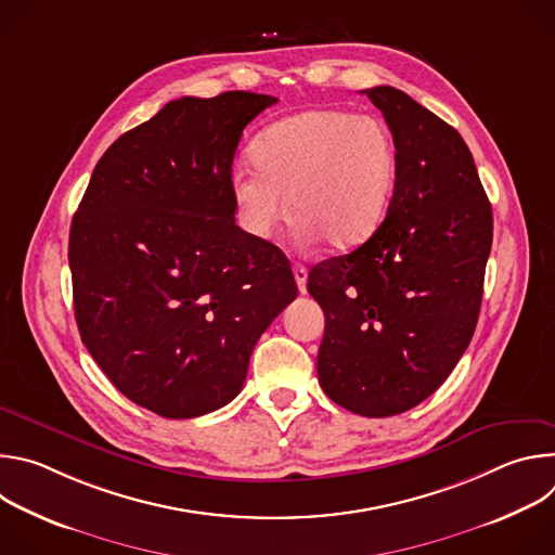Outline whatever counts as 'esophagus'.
I'll list each match as a JSON object with an SVG mask.
<instances>
[{
    "mask_svg": "<svg viewBox=\"0 0 555 555\" xmlns=\"http://www.w3.org/2000/svg\"><path fill=\"white\" fill-rule=\"evenodd\" d=\"M292 270H294V279H296L298 292L305 294V289H307V268L302 263H294Z\"/></svg>",
    "mask_w": 555,
    "mask_h": 555,
    "instance_id": "1",
    "label": "esophagus"
}]
</instances>
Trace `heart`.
<instances>
[{"instance_id":"obj_1","label":"heart","mask_w":555,"mask_h":555,"mask_svg":"<svg viewBox=\"0 0 555 555\" xmlns=\"http://www.w3.org/2000/svg\"><path fill=\"white\" fill-rule=\"evenodd\" d=\"M250 157L255 171H234L230 193L242 228L257 240L272 234L287 208L300 242L353 248L382 223L398 180L388 125L334 107L270 125Z\"/></svg>"}]
</instances>
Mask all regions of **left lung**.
Returning <instances> with one entry per match:
<instances>
[{"instance_id":"obj_1","label":"left lung","mask_w":555,"mask_h":555,"mask_svg":"<svg viewBox=\"0 0 555 555\" xmlns=\"http://www.w3.org/2000/svg\"><path fill=\"white\" fill-rule=\"evenodd\" d=\"M398 144L384 221L349 255L313 266L325 311L319 382L364 417L411 411L467 349L492 248V206L459 131L402 90H364Z\"/></svg>"}]
</instances>
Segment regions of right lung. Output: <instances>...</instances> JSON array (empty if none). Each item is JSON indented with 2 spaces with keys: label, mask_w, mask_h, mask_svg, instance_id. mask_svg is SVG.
<instances>
[{
  "label": "right lung",
  "mask_w": 555,
  "mask_h": 555,
  "mask_svg": "<svg viewBox=\"0 0 555 555\" xmlns=\"http://www.w3.org/2000/svg\"><path fill=\"white\" fill-rule=\"evenodd\" d=\"M274 96H184L99 160L69 228L81 340L133 404L191 420L240 395L253 349L298 287L234 223L232 160Z\"/></svg>",
  "instance_id": "right-lung-1"
}]
</instances>
